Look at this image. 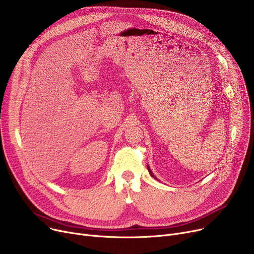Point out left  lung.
I'll list each match as a JSON object with an SVG mask.
<instances>
[{
  "label": "left lung",
  "mask_w": 254,
  "mask_h": 254,
  "mask_svg": "<svg viewBox=\"0 0 254 254\" xmlns=\"http://www.w3.org/2000/svg\"><path fill=\"white\" fill-rule=\"evenodd\" d=\"M147 169H148V172H149V174H150V175H151V176H152V177H153V178H154V179H156V180H157V178H156V177H155V176H154V175H153V173H152V172H151V170H150V169H149V167H148V165H147Z\"/></svg>",
  "instance_id": "left-lung-1"
}]
</instances>
